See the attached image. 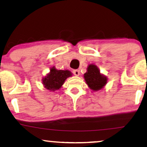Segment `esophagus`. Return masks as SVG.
I'll return each instance as SVG.
<instances>
[{
  "label": "esophagus",
  "mask_w": 147,
  "mask_h": 147,
  "mask_svg": "<svg viewBox=\"0 0 147 147\" xmlns=\"http://www.w3.org/2000/svg\"><path fill=\"white\" fill-rule=\"evenodd\" d=\"M73 73L75 76H79L80 75V70H74L73 71Z\"/></svg>",
  "instance_id": "1"
}]
</instances>
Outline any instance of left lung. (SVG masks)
<instances>
[{
  "mask_svg": "<svg viewBox=\"0 0 147 147\" xmlns=\"http://www.w3.org/2000/svg\"><path fill=\"white\" fill-rule=\"evenodd\" d=\"M84 78L86 84L92 91H98L103 88L108 81V78L100 71L96 65L90 64L88 65Z\"/></svg>",
  "mask_w": 147,
  "mask_h": 147,
  "instance_id": "1",
  "label": "left lung"
}]
</instances>
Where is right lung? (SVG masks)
<instances>
[{
    "mask_svg": "<svg viewBox=\"0 0 147 147\" xmlns=\"http://www.w3.org/2000/svg\"><path fill=\"white\" fill-rule=\"evenodd\" d=\"M73 76L69 70H57L55 66L50 69V72L42 79L43 86L49 91L55 92L59 90L67 78Z\"/></svg>",
    "mask_w": 147,
    "mask_h": 147,
    "instance_id": "obj_1",
    "label": "right lung"
}]
</instances>
